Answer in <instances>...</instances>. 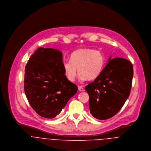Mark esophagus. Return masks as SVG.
<instances>
[{
  "mask_svg": "<svg viewBox=\"0 0 151 151\" xmlns=\"http://www.w3.org/2000/svg\"><path fill=\"white\" fill-rule=\"evenodd\" d=\"M78 89L79 90V91H81V92H84L85 91L84 88L83 87H82L81 86H78Z\"/></svg>",
  "mask_w": 151,
  "mask_h": 151,
  "instance_id": "34e87169",
  "label": "esophagus"
}]
</instances>
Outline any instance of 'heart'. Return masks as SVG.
Returning a JSON list of instances; mask_svg holds the SVG:
<instances>
[{"instance_id": "obj_1", "label": "heart", "mask_w": 151, "mask_h": 151, "mask_svg": "<svg viewBox=\"0 0 151 151\" xmlns=\"http://www.w3.org/2000/svg\"><path fill=\"white\" fill-rule=\"evenodd\" d=\"M71 60L63 63L65 76L70 81H74L78 73L80 81L96 79L101 73L105 63L104 55L92 48H82L73 52Z\"/></svg>"}]
</instances>
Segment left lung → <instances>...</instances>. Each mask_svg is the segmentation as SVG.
<instances>
[{"mask_svg": "<svg viewBox=\"0 0 151 151\" xmlns=\"http://www.w3.org/2000/svg\"><path fill=\"white\" fill-rule=\"evenodd\" d=\"M132 77L129 61L109 58L100 75L85 88L89 96L90 113L95 118L106 120L119 112L129 96Z\"/></svg>", "mask_w": 151, "mask_h": 151, "instance_id": "1", "label": "left lung"}]
</instances>
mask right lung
Returning a JSON list of instances; mask_svg holds the SVG:
<instances>
[{"label": "right lung", "instance_id": "add662e5", "mask_svg": "<svg viewBox=\"0 0 151 151\" xmlns=\"http://www.w3.org/2000/svg\"><path fill=\"white\" fill-rule=\"evenodd\" d=\"M62 53L56 49L38 48L25 65L24 91L32 109L41 116L53 119L77 92L66 78Z\"/></svg>", "mask_w": 151, "mask_h": 151}]
</instances>
